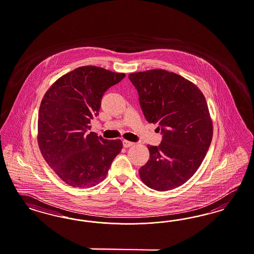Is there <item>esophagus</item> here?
I'll return each mask as SVG.
<instances>
[{
	"instance_id": "esophagus-1",
	"label": "esophagus",
	"mask_w": 254,
	"mask_h": 254,
	"mask_svg": "<svg viewBox=\"0 0 254 254\" xmlns=\"http://www.w3.org/2000/svg\"><path fill=\"white\" fill-rule=\"evenodd\" d=\"M123 146H124L125 148H129V147H131V146H132V145H134V143H133V142L126 140V139H124V140H123Z\"/></svg>"
}]
</instances>
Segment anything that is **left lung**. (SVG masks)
<instances>
[{"label": "left lung", "instance_id": "left-lung-1", "mask_svg": "<svg viewBox=\"0 0 254 254\" xmlns=\"http://www.w3.org/2000/svg\"><path fill=\"white\" fill-rule=\"evenodd\" d=\"M146 120L158 123L163 138L148 146L150 158L139 169L141 181L157 191L184 185L199 168L213 137L204 95L188 79L165 69L129 74Z\"/></svg>", "mask_w": 254, "mask_h": 254}]
</instances>
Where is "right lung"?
<instances>
[{
    "mask_svg": "<svg viewBox=\"0 0 254 254\" xmlns=\"http://www.w3.org/2000/svg\"><path fill=\"white\" fill-rule=\"evenodd\" d=\"M125 73L79 66L57 80L39 106L38 143L57 176L72 188H92L106 178L121 139L107 140L90 130L104 93Z\"/></svg>",
    "mask_w": 254,
    "mask_h": 254,
    "instance_id": "add662e5",
    "label": "right lung"
}]
</instances>
